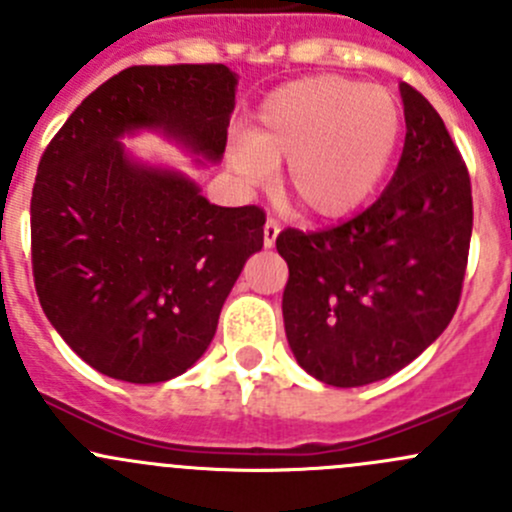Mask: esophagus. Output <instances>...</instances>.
<instances>
[{"mask_svg":"<svg viewBox=\"0 0 512 512\" xmlns=\"http://www.w3.org/2000/svg\"><path fill=\"white\" fill-rule=\"evenodd\" d=\"M277 235H280V223L277 220H267L265 223V247H275Z\"/></svg>","mask_w":512,"mask_h":512,"instance_id":"esophagus-1","label":"esophagus"}]
</instances>
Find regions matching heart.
I'll use <instances>...</instances> for the list:
<instances>
[{
  "label": "heart",
  "instance_id": "heart-1",
  "mask_svg": "<svg viewBox=\"0 0 512 512\" xmlns=\"http://www.w3.org/2000/svg\"><path fill=\"white\" fill-rule=\"evenodd\" d=\"M401 136V108L381 86L307 76L272 91L232 148L242 180L262 185L287 163V195L314 220L359 210L384 178Z\"/></svg>",
  "mask_w": 512,
  "mask_h": 512
}]
</instances>
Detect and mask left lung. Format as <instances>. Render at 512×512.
Masks as SVG:
<instances>
[{"label": "left lung", "mask_w": 512, "mask_h": 512, "mask_svg": "<svg viewBox=\"0 0 512 512\" xmlns=\"http://www.w3.org/2000/svg\"><path fill=\"white\" fill-rule=\"evenodd\" d=\"M406 141L371 208L319 232L282 230L285 332L307 374L339 389L396 374L431 347L461 299L471 178L443 118L401 84Z\"/></svg>", "instance_id": "left-lung-1"}]
</instances>
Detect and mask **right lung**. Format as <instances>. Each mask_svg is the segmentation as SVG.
<instances>
[{
    "mask_svg": "<svg viewBox=\"0 0 512 512\" xmlns=\"http://www.w3.org/2000/svg\"><path fill=\"white\" fill-rule=\"evenodd\" d=\"M237 74L225 64L131 66L81 101L51 138L32 190V267L46 319L89 366L128 384L188 371L218 329L247 257L257 205L220 208L118 138L156 131L220 163Z\"/></svg>",
    "mask_w": 512,
    "mask_h": 512,
    "instance_id": "1",
    "label": "right lung"
}]
</instances>
